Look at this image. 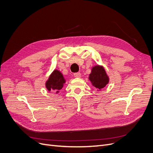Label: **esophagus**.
Instances as JSON below:
<instances>
[{"label":"esophagus","instance_id":"34e87169","mask_svg":"<svg viewBox=\"0 0 153 153\" xmlns=\"http://www.w3.org/2000/svg\"><path fill=\"white\" fill-rule=\"evenodd\" d=\"M74 76L75 77L79 78V77H81V73H80V72H76V73L74 74Z\"/></svg>","mask_w":153,"mask_h":153}]
</instances>
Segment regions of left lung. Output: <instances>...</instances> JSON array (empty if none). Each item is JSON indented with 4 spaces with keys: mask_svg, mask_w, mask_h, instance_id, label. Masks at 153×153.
I'll return each mask as SVG.
<instances>
[{
    "mask_svg": "<svg viewBox=\"0 0 153 153\" xmlns=\"http://www.w3.org/2000/svg\"><path fill=\"white\" fill-rule=\"evenodd\" d=\"M89 79L92 85L98 89H101L108 83V77L103 67L96 66L92 69Z\"/></svg>",
    "mask_w": 153,
    "mask_h": 153,
    "instance_id": "left-lung-1",
    "label": "left lung"
}]
</instances>
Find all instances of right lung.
I'll use <instances>...</instances> for the list:
<instances>
[{
    "mask_svg": "<svg viewBox=\"0 0 153 153\" xmlns=\"http://www.w3.org/2000/svg\"><path fill=\"white\" fill-rule=\"evenodd\" d=\"M65 83L62 74L58 70H54L46 83V87L49 91L58 93Z\"/></svg>",
    "mask_w": 153,
    "mask_h": 153,
    "instance_id": "obj_1",
    "label": "right lung"
}]
</instances>
